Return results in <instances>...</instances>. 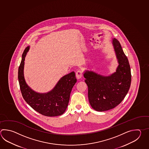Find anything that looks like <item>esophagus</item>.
<instances>
[{"label": "esophagus", "instance_id": "esophagus-1", "mask_svg": "<svg viewBox=\"0 0 149 149\" xmlns=\"http://www.w3.org/2000/svg\"><path fill=\"white\" fill-rule=\"evenodd\" d=\"M76 76L77 79H81L82 76V72L81 70H78L76 72Z\"/></svg>", "mask_w": 149, "mask_h": 149}]
</instances>
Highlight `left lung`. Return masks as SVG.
<instances>
[{"mask_svg": "<svg viewBox=\"0 0 149 149\" xmlns=\"http://www.w3.org/2000/svg\"><path fill=\"white\" fill-rule=\"evenodd\" d=\"M112 45L118 64L115 72L108 75L92 70H85L83 72L88 87L89 102L97 111L109 110L118 106L131 85V68L127 57L118 40L112 38Z\"/></svg>", "mask_w": 149, "mask_h": 149, "instance_id": "1", "label": "left lung"}]
</instances>
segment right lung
Listing matches in <instances>:
<instances>
[{"label":"right lung","mask_w":149,"mask_h":149,"mask_svg":"<svg viewBox=\"0 0 149 149\" xmlns=\"http://www.w3.org/2000/svg\"><path fill=\"white\" fill-rule=\"evenodd\" d=\"M30 49L27 47L22 55L21 62L18 68V79L22 96L26 103L34 110L42 115L55 117L65 112L70 94L77 79L74 72L61 77L54 88L46 93L34 91L27 85L24 75L25 58Z\"/></svg>","instance_id":"add662e5"}]
</instances>
